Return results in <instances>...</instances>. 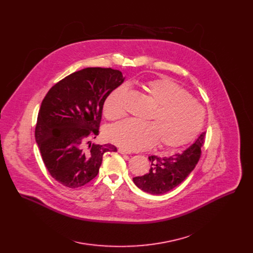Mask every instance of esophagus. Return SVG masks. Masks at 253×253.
<instances>
[{
  "label": "esophagus",
  "mask_w": 253,
  "mask_h": 253,
  "mask_svg": "<svg viewBox=\"0 0 253 253\" xmlns=\"http://www.w3.org/2000/svg\"><path fill=\"white\" fill-rule=\"evenodd\" d=\"M118 152L121 153V154H131V152L127 151V150L124 149V148H119V149H118Z\"/></svg>",
  "instance_id": "obj_1"
}]
</instances>
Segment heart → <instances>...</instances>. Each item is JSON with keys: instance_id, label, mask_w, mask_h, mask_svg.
I'll return each mask as SVG.
<instances>
[{"instance_id": "1", "label": "heart", "mask_w": 253, "mask_h": 253, "mask_svg": "<svg viewBox=\"0 0 253 253\" xmlns=\"http://www.w3.org/2000/svg\"><path fill=\"white\" fill-rule=\"evenodd\" d=\"M142 87L155 103L149 121L124 120L108 130V138L129 151L145 150L157 143L164 149L188 144L204 123L201 104L169 78L149 80ZM126 93L127 87L120 85L107 96L103 105L107 119L117 120L125 115Z\"/></svg>"}]
</instances>
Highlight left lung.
<instances>
[{
	"label": "left lung",
	"mask_w": 253,
	"mask_h": 253,
	"mask_svg": "<svg viewBox=\"0 0 253 253\" xmlns=\"http://www.w3.org/2000/svg\"><path fill=\"white\" fill-rule=\"evenodd\" d=\"M205 140L202 132L195 142L180 153L168 157L149 156L151 167L149 173L133 178V182L141 190L150 194H164L180 183L195 168L201 155V148Z\"/></svg>",
	"instance_id": "1"
}]
</instances>
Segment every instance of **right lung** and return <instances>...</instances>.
<instances>
[{
    "label": "right lung",
    "mask_w": 253,
    "mask_h": 253,
    "mask_svg": "<svg viewBox=\"0 0 253 253\" xmlns=\"http://www.w3.org/2000/svg\"><path fill=\"white\" fill-rule=\"evenodd\" d=\"M119 70L85 68L55 84L42 101L35 138L50 175L69 188L94 179L112 144H92L99 134L105 99L124 82Z\"/></svg>",
    "instance_id": "1"
}]
</instances>
